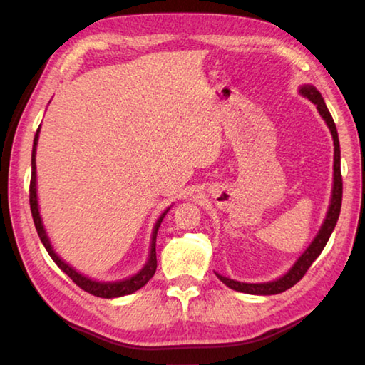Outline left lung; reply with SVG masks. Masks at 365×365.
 <instances>
[{"label":"left lung","instance_id":"8db88e82","mask_svg":"<svg viewBox=\"0 0 365 365\" xmlns=\"http://www.w3.org/2000/svg\"><path fill=\"white\" fill-rule=\"evenodd\" d=\"M299 93L302 96H306L309 101H312L314 104H316L319 114L322 115V119L327 122V125H329V128H330L331 137H333V145H335V158H333V160H335V163H333V191H331L330 207H329V211H327L325 220H324L322 227H320L317 237L314 238V242L311 245H309V248L302 252L301 257L294 262L293 267L289 269L285 275L280 277V279H277L274 282H267V283H242V282L227 279V277L215 274L222 283H225L228 288L235 289V292L267 296V294L283 293V292H287L288 288L296 285V283H298L302 277H304L307 269L311 267L312 262L316 261L320 252H322V250L325 248V245H327V242H329L333 228H335L336 222H338L339 211H341L343 178H341V165H339V158L341 156H339V140H338L336 125H335V122H333L330 110L325 106L322 95L319 93V90L316 88V86L302 85Z\"/></svg>","mask_w":365,"mask_h":365}]
</instances>
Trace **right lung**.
Segmentation results:
<instances>
[{"instance_id": "add662e5", "label": "right lung", "mask_w": 365, "mask_h": 365, "mask_svg": "<svg viewBox=\"0 0 365 365\" xmlns=\"http://www.w3.org/2000/svg\"><path fill=\"white\" fill-rule=\"evenodd\" d=\"M38 133H40V127L38 130L35 133V138H34V150H32V177H30V211H32V217H34V224L36 232H38V237L41 240L43 246H45L48 255L51 256V259L54 262H56L58 267L66 272L67 275L71 277L72 282L78 285L82 289H85L86 293L98 296V298H119V296H125V294H132L140 289L141 287H145L148 282H150L151 277L154 275V272H156L158 267V261H156V235L159 230V225L160 222H163L164 215L168 214L169 209H165L163 212V215L158 219L156 225H154V230H153V237H151V250H150V259H148V262L145 264V267L141 269L137 275L130 277V279H125V280H120V282H96V280H91L88 277H85L82 274H78V272L71 267L69 264H66L63 259H61L56 252H54L51 243H49V238L45 232V227L41 224V217H40V212H38V201H36V165H35V151H36V143H38Z\"/></svg>"}]
</instances>
